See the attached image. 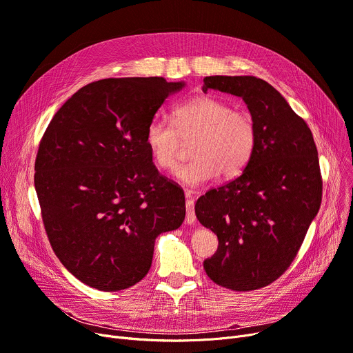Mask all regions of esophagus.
I'll use <instances>...</instances> for the list:
<instances>
[{
	"label": "esophagus",
	"mask_w": 353,
	"mask_h": 353,
	"mask_svg": "<svg viewBox=\"0 0 353 353\" xmlns=\"http://www.w3.org/2000/svg\"><path fill=\"white\" fill-rule=\"evenodd\" d=\"M196 221V213H194V201L190 194H188L186 199V223L193 225Z\"/></svg>",
	"instance_id": "1"
}]
</instances>
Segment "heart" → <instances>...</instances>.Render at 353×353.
I'll return each mask as SVG.
<instances>
[{
  "label": "heart",
  "mask_w": 353,
  "mask_h": 353,
  "mask_svg": "<svg viewBox=\"0 0 353 353\" xmlns=\"http://www.w3.org/2000/svg\"><path fill=\"white\" fill-rule=\"evenodd\" d=\"M172 123L153 119L145 128V144L163 170L177 165L181 140L192 143L193 160L176 170L189 186H200L219 174L236 177L250 163L257 145V127L245 110L213 96H200L177 105Z\"/></svg>",
  "instance_id": "b5f03b06"
}]
</instances>
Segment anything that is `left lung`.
<instances>
[{"mask_svg": "<svg viewBox=\"0 0 353 353\" xmlns=\"http://www.w3.org/2000/svg\"><path fill=\"white\" fill-rule=\"evenodd\" d=\"M203 91L242 97L257 127L256 152L236 179L196 203L200 223L217 234L205 270L236 292L265 288L288 270L322 201L310 128L276 88L253 76H210Z\"/></svg>", "mask_w": 353, "mask_h": 353, "instance_id": "8db88e82", "label": "left lung"}]
</instances>
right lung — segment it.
<instances>
[{"instance_id": "1", "label": "right lung", "mask_w": 353, "mask_h": 353, "mask_svg": "<svg viewBox=\"0 0 353 353\" xmlns=\"http://www.w3.org/2000/svg\"><path fill=\"white\" fill-rule=\"evenodd\" d=\"M184 83L104 79L72 94L40 141L34 184L50 245L65 269L104 292L148 273L156 237L181 226L184 192L161 176L147 124Z\"/></svg>"}]
</instances>
